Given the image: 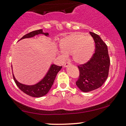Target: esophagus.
Listing matches in <instances>:
<instances>
[{"mask_svg":"<svg viewBox=\"0 0 126 126\" xmlns=\"http://www.w3.org/2000/svg\"><path fill=\"white\" fill-rule=\"evenodd\" d=\"M70 65V63H69V62H65V64H64V67H68V66H69V65Z\"/></svg>","mask_w":126,"mask_h":126,"instance_id":"34e87169","label":"esophagus"}]
</instances>
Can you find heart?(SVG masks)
<instances>
[{"label":"heart","instance_id":"b5f03b06","mask_svg":"<svg viewBox=\"0 0 126 126\" xmlns=\"http://www.w3.org/2000/svg\"><path fill=\"white\" fill-rule=\"evenodd\" d=\"M61 53L70 54L74 62L85 63L90 59L94 49L93 38L81 33H74L62 38L59 43Z\"/></svg>","mask_w":126,"mask_h":126}]
</instances>
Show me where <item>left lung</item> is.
Masks as SVG:
<instances>
[{
  "instance_id": "obj_1",
  "label": "left lung",
  "mask_w": 126,
  "mask_h": 126,
  "mask_svg": "<svg viewBox=\"0 0 126 126\" xmlns=\"http://www.w3.org/2000/svg\"><path fill=\"white\" fill-rule=\"evenodd\" d=\"M94 39L95 52L87 63L79 65L80 72L76 82L78 88L83 92H89L103 85L108 76L110 65L108 47L98 34L90 32Z\"/></svg>"
}]
</instances>
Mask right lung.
<instances>
[{
  "mask_svg": "<svg viewBox=\"0 0 126 126\" xmlns=\"http://www.w3.org/2000/svg\"><path fill=\"white\" fill-rule=\"evenodd\" d=\"M40 34H44L46 36H49L48 33H43V30L41 29L33 31V32L25 34L20 40L25 39V38H32V37H34V36ZM61 69H62V66H58L55 64H52L44 77L38 83L33 85H27L22 84L16 80L14 74H13V77H14V81L17 87L23 92L32 97H41L46 95L50 90L52 85H53L57 73L61 70Z\"/></svg>",
  "mask_w": 126,
  "mask_h": 126,
  "instance_id": "1",
  "label": "right lung"
}]
</instances>
